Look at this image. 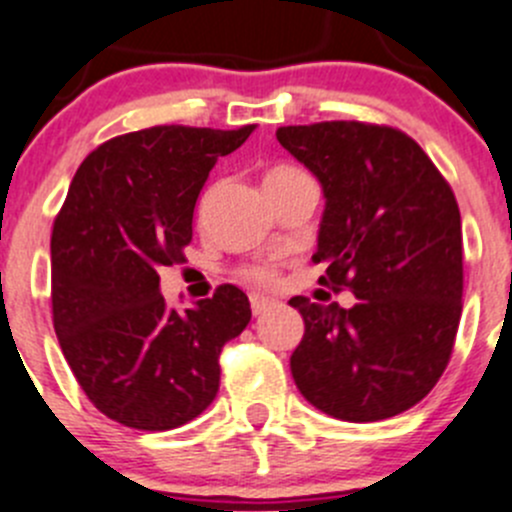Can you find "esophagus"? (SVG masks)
<instances>
[{"instance_id":"34e87169","label":"esophagus","mask_w":512,"mask_h":512,"mask_svg":"<svg viewBox=\"0 0 512 512\" xmlns=\"http://www.w3.org/2000/svg\"><path fill=\"white\" fill-rule=\"evenodd\" d=\"M276 301L274 299H269V296H264V294H251V311L256 316L259 314H264L266 309H271V306H274Z\"/></svg>"}]
</instances>
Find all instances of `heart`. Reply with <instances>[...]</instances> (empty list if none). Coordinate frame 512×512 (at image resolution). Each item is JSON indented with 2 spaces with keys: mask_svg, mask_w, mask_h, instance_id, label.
I'll use <instances>...</instances> for the list:
<instances>
[{
  "mask_svg": "<svg viewBox=\"0 0 512 512\" xmlns=\"http://www.w3.org/2000/svg\"><path fill=\"white\" fill-rule=\"evenodd\" d=\"M304 175V170L296 168V165L279 163L274 165V168L266 170L264 183L266 186H279V183H289V180L304 178ZM243 276H248L251 281H259V284H271V281H274V269H271V266H246V269H243Z\"/></svg>",
  "mask_w": 512,
  "mask_h": 512,
  "instance_id": "1",
  "label": "heart"
}]
</instances>
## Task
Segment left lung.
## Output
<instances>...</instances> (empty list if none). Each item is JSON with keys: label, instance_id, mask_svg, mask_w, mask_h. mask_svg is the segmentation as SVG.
Here are the masks:
<instances>
[{"label": "left lung", "instance_id": "left-lung-1", "mask_svg": "<svg viewBox=\"0 0 512 512\" xmlns=\"http://www.w3.org/2000/svg\"><path fill=\"white\" fill-rule=\"evenodd\" d=\"M279 143L319 178L326 208L319 284L357 296L289 301L304 316L291 354L299 392L347 422H377L427 397L450 362L462 314L455 193L407 133L359 120L286 125Z\"/></svg>", "mask_w": 512, "mask_h": 512}]
</instances>
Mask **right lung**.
<instances>
[{
    "mask_svg": "<svg viewBox=\"0 0 512 512\" xmlns=\"http://www.w3.org/2000/svg\"><path fill=\"white\" fill-rule=\"evenodd\" d=\"M253 130L155 125L97 145L72 178L52 226V321L82 392L120 425L173 430L216 399L248 296L223 284L168 309L158 269L186 259L208 173Z\"/></svg>",
    "mask_w": 512,
    "mask_h": 512,
    "instance_id": "right-lung-1",
    "label": "right lung"
}]
</instances>
